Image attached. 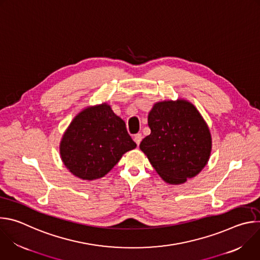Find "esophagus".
Wrapping results in <instances>:
<instances>
[{
    "instance_id": "esophagus-1",
    "label": "esophagus",
    "mask_w": 260,
    "mask_h": 260,
    "mask_svg": "<svg viewBox=\"0 0 260 260\" xmlns=\"http://www.w3.org/2000/svg\"><path fill=\"white\" fill-rule=\"evenodd\" d=\"M142 139H143L142 134H137V135H135V137H134V141L136 142V144H137V145H140V143H141Z\"/></svg>"
}]
</instances>
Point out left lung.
Listing matches in <instances>:
<instances>
[{"label": "left lung", "instance_id": "obj_1", "mask_svg": "<svg viewBox=\"0 0 260 260\" xmlns=\"http://www.w3.org/2000/svg\"><path fill=\"white\" fill-rule=\"evenodd\" d=\"M148 125L151 133L142 140L140 149L167 183L186 182L208 164L212 150L210 129L190 102L154 104Z\"/></svg>", "mask_w": 260, "mask_h": 260}]
</instances>
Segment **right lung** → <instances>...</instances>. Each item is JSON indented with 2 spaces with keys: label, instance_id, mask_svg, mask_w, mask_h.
<instances>
[{
  "label": "right lung",
  "instance_id": "obj_1",
  "mask_svg": "<svg viewBox=\"0 0 260 260\" xmlns=\"http://www.w3.org/2000/svg\"><path fill=\"white\" fill-rule=\"evenodd\" d=\"M136 147L125 122L103 103L83 109L74 117L61 138L59 153L74 176L91 181L108 174Z\"/></svg>",
  "mask_w": 260,
  "mask_h": 260
}]
</instances>
